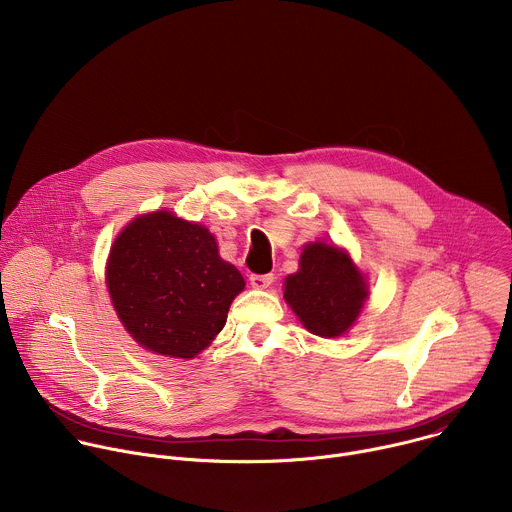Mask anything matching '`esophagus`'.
Listing matches in <instances>:
<instances>
[{
    "label": "esophagus",
    "instance_id": "esophagus-1",
    "mask_svg": "<svg viewBox=\"0 0 512 512\" xmlns=\"http://www.w3.org/2000/svg\"><path fill=\"white\" fill-rule=\"evenodd\" d=\"M273 273H265V275H259V273H253L251 277H249V283L255 287V289H265V287H269L271 283H273Z\"/></svg>",
    "mask_w": 512,
    "mask_h": 512
}]
</instances>
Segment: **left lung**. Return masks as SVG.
Wrapping results in <instances>:
<instances>
[{
	"instance_id": "8db88e82",
	"label": "left lung",
	"mask_w": 512,
	"mask_h": 512,
	"mask_svg": "<svg viewBox=\"0 0 512 512\" xmlns=\"http://www.w3.org/2000/svg\"><path fill=\"white\" fill-rule=\"evenodd\" d=\"M283 298L312 334L334 338L354 324L369 289L344 251L312 243L300 257V271L285 279Z\"/></svg>"
}]
</instances>
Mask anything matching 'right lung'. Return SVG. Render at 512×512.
<instances>
[{
  "instance_id": "obj_1",
  "label": "right lung",
  "mask_w": 512,
  "mask_h": 512,
  "mask_svg": "<svg viewBox=\"0 0 512 512\" xmlns=\"http://www.w3.org/2000/svg\"><path fill=\"white\" fill-rule=\"evenodd\" d=\"M107 287L127 332L152 352L192 358L223 330L245 287L214 237L172 212L143 214L117 237Z\"/></svg>"
}]
</instances>
